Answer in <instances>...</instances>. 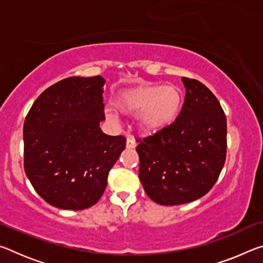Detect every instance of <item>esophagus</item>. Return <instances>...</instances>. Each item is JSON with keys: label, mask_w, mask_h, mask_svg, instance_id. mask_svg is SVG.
Wrapping results in <instances>:
<instances>
[{"label": "esophagus", "mask_w": 263, "mask_h": 263, "mask_svg": "<svg viewBox=\"0 0 263 263\" xmlns=\"http://www.w3.org/2000/svg\"><path fill=\"white\" fill-rule=\"evenodd\" d=\"M136 146H137L136 140L133 139L132 137H128L127 139H126V147H127V148H135Z\"/></svg>", "instance_id": "esophagus-1"}]
</instances>
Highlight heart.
I'll return each mask as SVG.
<instances>
[{
	"label": "heart",
	"instance_id": "1",
	"mask_svg": "<svg viewBox=\"0 0 263 263\" xmlns=\"http://www.w3.org/2000/svg\"><path fill=\"white\" fill-rule=\"evenodd\" d=\"M182 95L179 88L163 84H140L125 89L116 97L115 105L126 116L140 115V126L155 132L169 125L179 114ZM115 121V115L106 114Z\"/></svg>",
	"mask_w": 263,
	"mask_h": 263
}]
</instances>
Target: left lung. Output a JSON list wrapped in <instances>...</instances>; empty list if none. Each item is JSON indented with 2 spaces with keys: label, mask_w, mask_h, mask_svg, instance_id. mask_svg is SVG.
<instances>
[{
  "label": "left lung",
  "mask_w": 263,
  "mask_h": 263,
  "mask_svg": "<svg viewBox=\"0 0 263 263\" xmlns=\"http://www.w3.org/2000/svg\"><path fill=\"white\" fill-rule=\"evenodd\" d=\"M185 99L171 125L137 139L139 179L153 202L180 205L203 197L219 177L226 159V117L202 82L182 78Z\"/></svg>",
  "instance_id": "left-lung-1"
}]
</instances>
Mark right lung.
Instances as JSON below:
<instances>
[{"label": "right lung", "instance_id": "obj_1", "mask_svg": "<svg viewBox=\"0 0 263 263\" xmlns=\"http://www.w3.org/2000/svg\"><path fill=\"white\" fill-rule=\"evenodd\" d=\"M105 80L72 77L44 90L26 115L24 169L44 201L83 210L100 201L126 138L102 132Z\"/></svg>", "mask_w": 263, "mask_h": 263}]
</instances>
